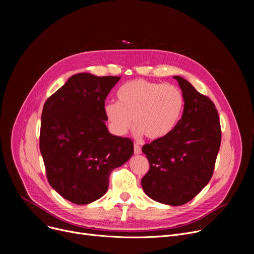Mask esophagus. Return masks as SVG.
<instances>
[{
	"label": "esophagus",
	"mask_w": 254,
	"mask_h": 254,
	"mask_svg": "<svg viewBox=\"0 0 254 254\" xmlns=\"http://www.w3.org/2000/svg\"><path fill=\"white\" fill-rule=\"evenodd\" d=\"M134 152H135V154H141V152H142L141 147H140L138 144L134 145Z\"/></svg>",
	"instance_id": "1"
}]
</instances>
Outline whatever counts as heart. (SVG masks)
<instances>
[{"label": "heart", "mask_w": 254, "mask_h": 254, "mask_svg": "<svg viewBox=\"0 0 254 254\" xmlns=\"http://www.w3.org/2000/svg\"><path fill=\"white\" fill-rule=\"evenodd\" d=\"M116 97L117 103L105 104L104 113L117 136L127 134L132 120L137 136L144 134L151 140L161 139L176 127L184 106L183 95L177 86L143 79L125 83Z\"/></svg>", "instance_id": "heart-1"}]
</instances>
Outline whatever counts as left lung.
<instances>
[{"label":"left lung","instance_id":"1","mask_svg":"<svg viewBox=\"0 0 254 254\" xmlns=\"http://www.w3.org/2000/svg\"><path fill=\"white\" fill-rule=\"evenodd\" d=\"M174 79L184 98L183 114L170 134L142 147L150 168L141 184L154 201L181 206L191 201L210 181L221 130L213 102L188 80L180 76Z\"/></svg>","mask_w":254,"mask_h":254}]
</instances>
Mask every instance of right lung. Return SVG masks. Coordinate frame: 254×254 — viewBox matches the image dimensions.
<instances>
[{"label": "right lung", "mask_w": 254, "mask_h": 254, "mask_svg": "<svg viewBox=\"0 0 254 254\" xmlns=\"http://www.w3.org/2000/svg\"><path fill=\"white\" fill-rule=\"evenodd\" d=\"M119 79L79 73L44 104L40 151L47 179L76 205L102 197L110 173L134 154L132 141L110 134L105 124V100Z\"/></svg>", "instance_id": "1"}]
</instances>
